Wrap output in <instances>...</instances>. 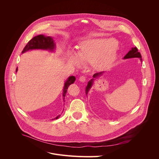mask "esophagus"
<instances>
[{
	"mask_svg": "<svg viewBox=\"0 0 159 159\" xmlns=\"http://www.w3.org/2000/svg\"><path fill=\"white\" fill-rule=\"evenodd\" d=\"M79 81H80L81 82H85V80H86V78H85V76H80V77H79Z\"/></svg>",
	"mask_w": 159,
	"mask_h": 159,
	"instance_id": "esophagus-1",
	"label": "esophagus"
}]
</instances>
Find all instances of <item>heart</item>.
Listing matches in <instances>:
<instances>
[{
    "instance_id": "obj_1",
    "label": "heart",
    "mask_w": 159,
    "mask_h": 159,
    "mask_svg": "<svg viewBox=\"0 0 159 159\" xmlns=\"http://www.w3.org/2000/svg\"><path fill=\"white\" fill-rule=\"evenodd\" d=\"M117 52V42L113 38H88L80 42L77 53L68 51L67 61L77 66L82 63H91L95 70H100L115 61Z\"/></svg>"
}]
</instances>
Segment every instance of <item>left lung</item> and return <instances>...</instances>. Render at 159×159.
Listing matches in <instances>:
<instances>
[{"label":"left lung","instance_id":"1","mask_svg":"<svg viewBox=\"0 0 159 159\" xmlns=\"http://www.w3.org/2000/svg\"><path fill=\"white\" fill-rule=\"evenodd\" d=\"M134 57H138V58L140 59L141 61L142 60V59H141V55L140 52H138V50L136 47L132 48L131 50H130L127 52V54L124 57V59L134 58ZM104 73H105V71H101V72H99V73H96V74H94L93 75V78L88 82V85H87V86H86V88H85V94H88L90 89L92 88V86H93V83H94V80H95V79H98V78L100 77Z\"/></svg>","mask_w":159,"mask_h":159}]
</instances>
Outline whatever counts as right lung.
Instances as JSON below:
<instances>
[{
    "instance_id": "add662e5",
    "label": "right lung",
    "mask_w": 159,
    "mask_h": 159,
    "mask_svg": "<svg viewBox=\"0 0 159 159\" xmlns=\"http://www.w3.org/2000/svg\"><path fill=\"white\" fill-rule=\"evenodd\" d=\"M56 48V43L52 37L45 36L44 35H39L33 37L28 44L24 48L21 53L23 54L26 51L34 49H42V50H49L51 52H54ZM18 71V68H16V72ZM75 77L74 76H70L65 82L63 90V100L66 96L67 89L69 85L71 84H74L75 80ZM65 102V100H64ZM61 116V115H57L56 117L52 119V120L57 119Z\"/></svg>"
}]
</instances>
